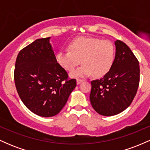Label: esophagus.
I'll list each match as a JSON object with an SVG mask.
<instances>
[{
	"label": "esophagus",
	"instance_id": "1",
	"mask_svg": "<svg viewBox=\"0 0 150 150\" xmlns=\"http://www.w3.org/2000/svg\"><path fill=\"white\" fill-rule=\"evenodd\" d=\"M82 82H83V80H81V79H77V85H79V84H80Z\"/></svg>",
	"mask_w": 150,
	"mask_h": 150
}]
</instances>
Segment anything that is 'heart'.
<instances>
[{"label": "heart", "mask_w": 150, "mask_h": 150, "mask_svg": "<svg viewBox=\"0 0 150 150\" xmlns=\"http://www.w3.org/2000/svg\"><path fill=\"white\" fill-rule=\"evenodd\" d=\"M69 51H60L56 54V61L63 68L72 72L80 63L82 65L70 75L85 77L92 74L95 77L106 75L112 68L116 49L109 40L94 37H77L70 42Z\"/></svg>", "instance_id": "1"}]
</instances>
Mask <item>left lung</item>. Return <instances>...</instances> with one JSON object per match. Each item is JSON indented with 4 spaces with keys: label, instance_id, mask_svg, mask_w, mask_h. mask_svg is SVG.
Returning a JSON list of instances; mask_svg holds the SVG:
<instances>
[{
    "label": "left lung",
    "instance_id": "left-lung-1",
    "mask_svg": "<svg viewBox=\"0 0 150 150\" xmlns=\"http://www.w3.org/2000/svg\"><path fill=\"white\" fill-rule=\"evenodd\" d=\"M115 46L116 56L111 69L104 77L91 82V104L105 116H114L126 109L140 82V65L135 55L121 41L116 40Z\"/></svg>",
    "mask_w": 150,
    "mask_h": 150
}]
</instances>
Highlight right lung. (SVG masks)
Wrapping results in <instances>:
<instances>
[{
	"mask_svg": "<svg viewBox=\"0 0 150 150\" xmlns=\"http://www.w3.org/2000/svg\"><path fill=\"white\" fill-rule=\"evenodd\" d=\"M50 37L38 39L20 51L14 80L26 107L39 116H56L64 107L76 80L56 61Z\"/></svg>",
	"mask_w": 150,
	"mask_h": 150,
	"instance_id": "1",
	"label": "right lung"
}]
</instances>
